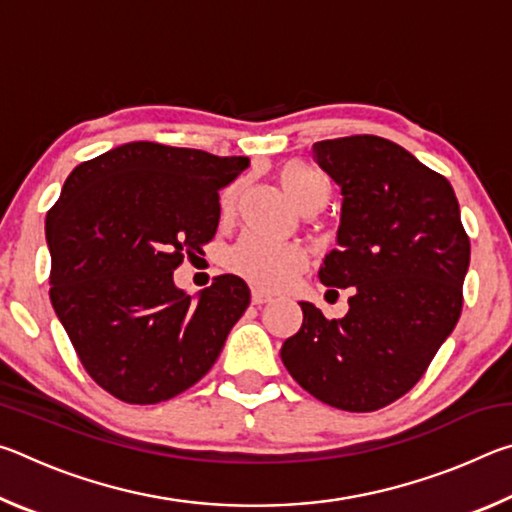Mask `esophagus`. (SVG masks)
Returning <instances> with one entry per match:
<instances>
[{
    "label": "esophagus",
    "instance_id": "34e87169",
    "mask_svg": "<svg viewBox=\"0 0 512 512\" xmlns=\"http://www.w3.org/2000/svg\"><path fill=\"white\" fill-rule=\"evenodd\" d=\"M250 300H253V305H266V302H271L273 296L271 293H266L264 289H253V293H250Z\"/></svg>",
    "mask_w": 512,
    "mask_h": 512
}]
</instances>
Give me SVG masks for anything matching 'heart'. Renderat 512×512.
Returning a JSON list of instances; mask_svg holds the SVG:
<instances>
[{"mask_svg": "<svg viewBox=\"0 0 512 512\" xmlns=\"http://www.w3.org/2000/svg\"><path fill=\"white\" fill-rule=\"evenodd\" d=\"M277 178H280L282 187L287 189V194L302 210H307V207L320 210L327 203L329 180L323 173L302 167L298 162H287L277 171ZM235 194V189L225 194V207H232ZM225 264H228L230 271L246 277L248 282L257 284V287L282 289L296 280L302 268L307 266V253L305 248L293 244V241H280L257 235V232H248L230 248Z\"/></svg>", "mask_w": 512, "mask_h": 512, "instance_id": "heart-1", "label": "heart"}]
</instances>
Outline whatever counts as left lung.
Here are the masks:
<instances>
[{
    "instance_id": "8db88e82",
    "label": "left lung",
    "mask_w": 512,
    "mask_h": 512,
    "mask_svg": "<svg viewBox=\"0 0 512 512\" xmlns=\"http://www.w3.org/2000/svg\"><path fill=\"white\" fill-rule=\"evenodd\" d=\"M311 153L343 196L339 248L318 277L350 289V309L327 320L300 302L302 327L280 357L316 400L377 411L418 384L461 318L470 237L449 180L400 144L352 135Z\"/></svg>"
}]
</instances>
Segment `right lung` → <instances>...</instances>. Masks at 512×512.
I'll return each instance as SVG.
<instances>
[{"label":"right lung","mask_w":512,"mask_h":512,"mask_svg":"<svg viewBox=\"0 0 512 512\" xmlns=\"http://www.w3.org/2000/svg\"><path fill=\"white\" fill-rule=\"evenodd\" d=\"M250 164L131 142L81 162L47 212L49 298L79 361L126 404L171 400L203 379L250 305L237 275L198 300L173 284L219 228V192Z\"/></svg>","instance_id":"obj_1"}]
</instances>
